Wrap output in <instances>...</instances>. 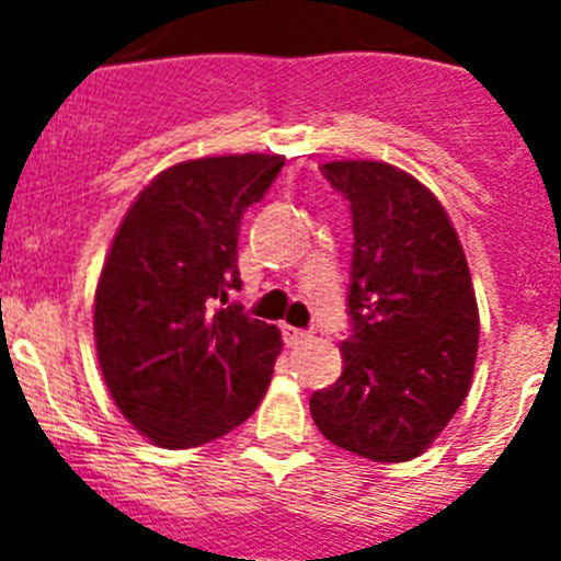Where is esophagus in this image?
Here are the masks:
<instances>
[{"label": "esophagus", "mask_w": 561, "mask_h": 561, "mask_svg": "<svg viewBox=\"0 0 561 561\" xmlns=\"http://www.w3.org/2000/svg\"><path fill=\"white\" fill-rule=\"evenodd\" d=\"M284 340L286 345H304L306 340H311V331L291 329V325H284Z\"/></svg>", "instance_id": "esophagus-1"}]
</instances>
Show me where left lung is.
<instances>
[{
    "instance_id": "left-lung-1",
    "label": "left lung",
    "mask_w": 561,
    "mask_h": 561,
    "mask_svg": "<svg viewBox=\"0 0 561 561\" xmlns=\"http://www.w3.org/2000/svg\"><path fill=\"white\" fill-rule=\"evenodd\" d=\"M351 207L348 317L342 376L317 390V430L379 463L421 455L463 404L478 356V304L447 210L388 162H325Z\"/></svg>"
}]
</instances>
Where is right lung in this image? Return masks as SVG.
<instances>
[{"mask_svg":"<svg viewBox=\"0 0 561 561\" xmlns=\"http://www.w3.org/2000/svg\"><path fill=\"white\" fill-rule=\"evenodd\" d=\"M230 153L162 171L128 207L95 291L103 379L121 413L168 449L202 447L264 399L280 331L227 304L238 230L284 168Z\"/></svg>","mask_w":561,"mask_h":561,"instance_id":"1","label":"right lung"}]
</instances>
